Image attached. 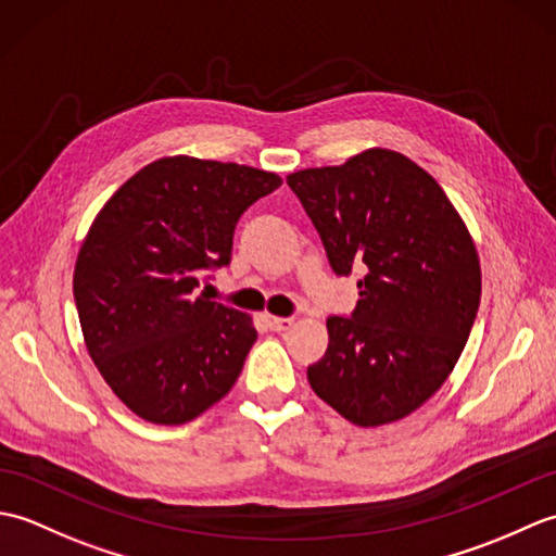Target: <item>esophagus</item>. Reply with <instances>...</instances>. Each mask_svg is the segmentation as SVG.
<instances>
[{
    "mask_svg": "<svg viewBox=\"0 0 556 556\" xmlns=\"http://www.w3.org/2000/svg\"><path fill=\"white\" fill-rule=\"evenodd\" d=\"M265 323L271 332H287L293 327V317H277V315H265Z\"/></svg>",
    "mask_w": 556,
    "mask_h": 556,
    "instance_id": "34e87169",
    "label": "esophagus"
}]
</instances>
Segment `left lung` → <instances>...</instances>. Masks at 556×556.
<instances>
[{"instance_id":"1","label":"left lung","mask_w":556,"mask_h":556,"mask_svg":"<svg viewBox=\"0 0 556 556\" xmlns=\"http://www.w3.org/2000/svg\"><path fill=\"white\" fill-rule=\"evenodd\" d=\"M337 275L363 267L351 317H329L313 392L358 428L420 408L476 323L482 275L473 236L442 186L396 150L368 148L339 167L287 176Z\"/></svg>"}]
</instances>
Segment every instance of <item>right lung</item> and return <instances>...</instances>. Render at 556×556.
Wrapping results in <instances>:
<instances>
[{
  "label": "right lung",
  "mask_w": 556,
  "mask_h": 556,
  "mask_svg": "<svg viewBox=\"0 0 556 556\" xmlns=\"http://www.w3.org/2000/svg\"><path fill=\"white\" fill-rule=\"evenodd\" d=\"M275 172L188 155L160 157L92 219L74 299L92 363L122 404L184 425L229 394L257 332L253 317L210 301L205 269L229 263L233 229Z\"/></svg>",
  "instance_id": "right-lung-1"
}]
</instances>
